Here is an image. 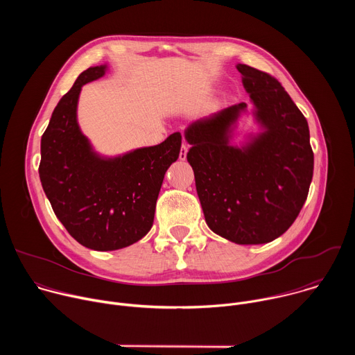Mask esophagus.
<instances>
[{
    "label": "esophagus",
    "mask_w": 355,
    "mask_h": 355,
    "mask_svg": "<svg viewBox=\"0 0 355 355\" xmlns=\"http://www.w3.org/2000/svg\"><path fill=\"white\" fill-rule=\"evenodd\" d=\"M187 153H188V146L182 144L181 150H180V160H185L187 159Z\"/></svg>",
    "instance_id": "esophagus-1"
}]
</instances>
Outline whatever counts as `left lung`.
<instances>
[{"instance_id": "obj_1", "label": "left lung", "mask_w": 355, "mask_h": 355, "mask_svg": "<svg viewBox=\"0 0 355 355\" xmlns=\"http://www.w3.org/2000/svg\"><path fill=\"white\" fill-rule=\"evenodd\" d=\"M260 132L232 140L247 104L223 108L185 129L187 160L207 225L236 244H264L284 234L308 198L313 151L306 118L270 74L237 64Z\"/></svg>"}]
</instances>
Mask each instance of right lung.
I'll list each match as a JSON object with an SVG mask.
<instances>
[{"label":"right lung","instance_id":"right-lung-1","mask_svg":"<svg viewBox=\"0 0 355 355\" xmlns=\"http://www.w3.org/2000/svg\"><path fill=\"white\" fill-rule=\"evenodd\" d=\"M108 64L89 67L62 96L40 140L39 177L58 219L84 247L112 251L139 241L153 226L168 167L181 133L115 157L101 156L77 121L84 84L104 77Z\"/></svg>","mask_w":355,"mask_h":355}]
</instances>
